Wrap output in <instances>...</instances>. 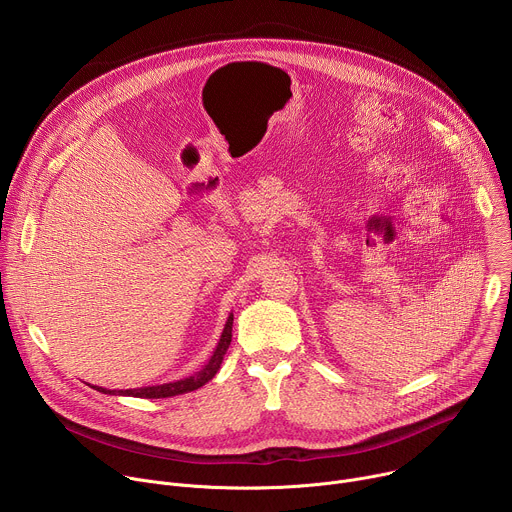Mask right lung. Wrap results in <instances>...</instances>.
Segmentation results:
<instances>
[{"label": "right lung", "instance_id": "right-lung-1", "mask_svg": "<svg viewBox=\"0 0 512 512\" xmlns=\"http://www.w3.org/2000/svg\"><path fill=\"white\" fill-rule=\"evenodd\" d=\"M231 338H233V314L227 318V324L223 328L221 340H218L212 356L208 358V362L204 364V367L196 375L180 379V381H174V383H164V385H154V387H141V389H121V391H111V389H103V387H93V389H97L99 393H105V395H125V397H143V399H164V397H176V395H182V393L196 391L202 385H206L218 373V369H221L223 358H225L227 348L231 344Z\"/></svg>", "mask_w": 512, "mask_h": 512}]
</instances>
